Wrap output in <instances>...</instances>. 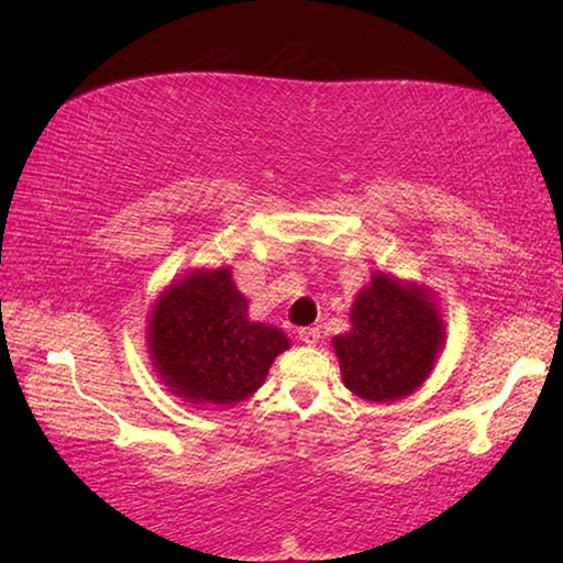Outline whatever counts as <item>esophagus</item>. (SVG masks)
Listing matches in <instances>:
<instances>
[{
    "mask_svg": "<svg viewBox=\"0 0 563 563\" xmlns=\"http://www.w3.org/2000/svg\"><path fill=\"white\" fill-rule=\"evenodd\" d=\"M298 338L302 340V345L316 347L318 342H320V330L318 328H300L298 330Z\"/></svg>",
    "mask_w": 563,
    "mask_h": 563,
    "instance_id": "esophagus-1",
    "label": "esophagus"
}]
</instances>
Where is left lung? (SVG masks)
Here are the masks:
<instances>
[{
  "label": "left lung",
  "mask_w": 563,
  "mask_h": 563,
  "mask_svg": "<svg viewBox=\"0 0 563 563\" xmlns=\"http://www.w3.org/2000/svg\"><path fill=\"white\" fill-rule=\"evenodd\" d=\"M352 330L332 338L342 383L367 402L412 395L444 345V322L427 288L375 273L350 312Z\"/></svg>",
  "instance_id": "8db88e82"
}]
</instances>
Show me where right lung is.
<instances>
[{"instance_id": "1", "label": "right lung", "mask_w": 563, "mask_h": 563, "mask_svg": "<svg viewBox=\"0 0 563 563\" xmlns=\"http://www.w3.org/2000/svg\"><path fill=\"white\" fill-rule=\"evenodd\" d=\"M288 347L280 328L247 320L231 268L194 271L168 285L148 320L156 373L186 402H243Z\"/></svg>"}]
</instances>
